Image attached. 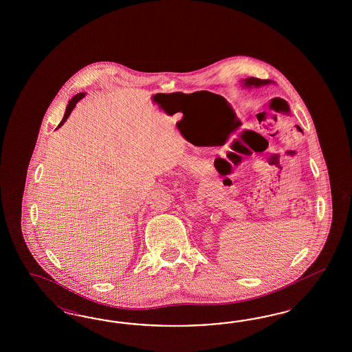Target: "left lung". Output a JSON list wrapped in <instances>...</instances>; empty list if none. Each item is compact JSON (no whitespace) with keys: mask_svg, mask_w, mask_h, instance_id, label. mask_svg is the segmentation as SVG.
Segmentation results:
<instances>
[{"mask_svg":"<svg viewBox=\"0 0 352 352\" xmlns=\"http://www.w3.org/2000/svg\"><path fill=\"white\" fill-rule=\"evenodd\" d=\"M270 81L268 80H261V78H256V77H250V78H246L244 80V84L245 86H261L268 84Z\"/></svg>","mask_w":352,"mask_h":352,"instance_id":"left-lung-1","label":"left lung"}]
</instances>
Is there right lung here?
I'll use <instances>...</instances> for the list:
<instances>
[{
    "label": "right lung",
    "instance_id": "add662e5",
    "mask_svg": "<svg viewBox=\"0 0 352 352\" xmlns=\"http://www.w3.org/2000/svg\"><path fill=\"white\" fill-rule=\"evenodd\" d=\"M84 96H85V93H80V94H77V96H74V98L69 100V103H68V106H67V109H65V113H64L63 120L60 121V124L58 125V128H60V126L63 125L64 121L68 118V116H69V115H71V112H72V109L75 108L76 103H77L80 99H82Z\"/></svg>",
    "mask_w": 352,
    "mask_h": 352
}]
</instances>
